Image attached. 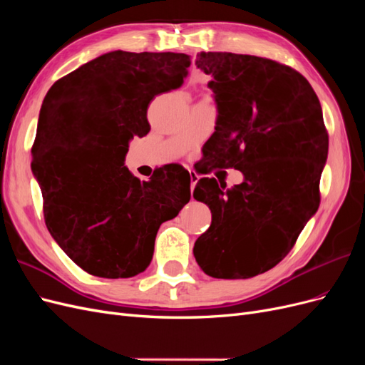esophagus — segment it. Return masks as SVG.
<instances>
[{"label":"esophagus","mask_w":365,"mask_h":365,"mask_svg":"<svg viewBox=\"0 0 365 365\" xmlns=\"http://www.w3.org/2000/svg\"><path fill=\"white\" fill-rule=\"evenodd\" d=\"M197 180H200V178H197V175L190 170V189H192V192H193V189H195V185H196Z\"/></svg>","instance_id":"1"}]
</instances>
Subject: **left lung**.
I'll return each mask as SVG.
<instances>
[{
	"mask_svg": "<svg viewBox=\"0 0 365 365\" xmlns=\"http://www.w3.org/2000/svg\"><path fill=\"white\" fill-rule=\"evenodd\" d=\"M196 67L212 76L217 105L204 157L245 180L231 189L197 181L193 196L212 210V225L193 254L210 277L250 279L286 257L318 210L329 149L322 105L306 77L277 61L202 51Z\"/></svg>",
	"mask_w": 365,
	"mask_h": 365,
	"instance_id": "left-lung-1",
	"label": "left lung"
}]
</instances>
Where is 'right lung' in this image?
<instances>
[{"label":"right lung","instance_id":"1","mask_svg":"<svg viewBox=\"0 0 365 365\" xmlns=\"http://www.w3.org/2000/svg\"><path fill=\"white\" fill-rule=\"evenodd\" d=\"M184 53L111 51L53 83L43 98L31 170L43 219L63 252L91 275L145 271L163 222L190 201L180 164L140 181L123 164L129 140L150 130L152 98L184 83Z\"/></svg>","mask_w":365,"mask_h":365}]
</instances>
